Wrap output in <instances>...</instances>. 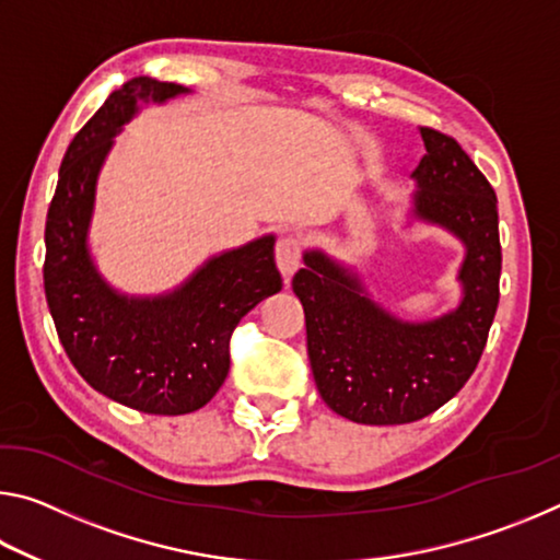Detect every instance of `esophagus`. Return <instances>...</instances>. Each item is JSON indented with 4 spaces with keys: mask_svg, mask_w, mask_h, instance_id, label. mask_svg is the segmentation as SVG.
I'll use <instances>...</instances> for the list:
<instances>
[{
    "mask_svg": "<svg viewBox=\"0 0 560 560\" xmlns=\"http://www.w3.org/2000/svg\"><path fill=\"white\" fill-rule=\"evenodd\" d=\"M277 264H279V269H281V277L289 281L293 277V271H296L299 264H301V242H299V236H293V234L281 236V240L277 242Z\"/></svg>",
    "mask_w": 560,
    "mask_h": 560,
    "instance_id": "34e87169",
    "label": "esophagus"
}]
</instances>
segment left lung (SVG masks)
Masks as SVG:
<instances>
[{
	"mask_svg": "<svg viewBox=\"0 0 560 560\" xmlns=\"http://www.w3.org/2000/svg\"><path fill=\"white\" fill-rule=\"evenodd\" d=\"M407 224L450 232L464 246L459 303L442 316L405 320L373 299L355 267L324 249L303 252L293 277L314 381L336 415L360 424L422 420L457 395L477 368L499 306L497 195L457 140L420 128Z\"/></svg>",
	"mask_w": 560,
	"mask_h": 560,
	"instance_id": "left-lung-1",
	"label": "left lung"
}]
</instances>
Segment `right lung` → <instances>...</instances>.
Returning a JSON list of instances; mask_svg holds the SVG:
<instances>
[{"label":"right lung","instance_id":"right-lung-1","mask_svg":"<svg viewBox=\"0 0 560 560\" xmlns=\"http://www.w3.org/2000/svg\"><path fill=\"white\" fill-rule=\"evenodd\" d=\"M185 93L148 75L113 91L66 150L46 214L44 291L66 355L93 390L148 415H187L210 402L230 373L232 330L281 291L273 234L214 254L155 296L122 293L98 271L89 232L116 136L148 103Z\"/></svg>","mask_w":560,"mask_h":560}]
</instances>
